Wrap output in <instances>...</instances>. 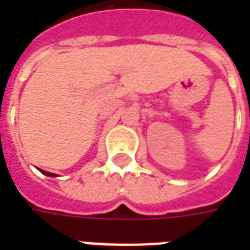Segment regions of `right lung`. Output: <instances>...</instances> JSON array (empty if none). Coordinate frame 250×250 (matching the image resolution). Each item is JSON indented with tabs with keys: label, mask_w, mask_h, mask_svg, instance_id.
Wrapping results in <instances>:
<instances>
[{
	"label": "right lung",
	"mask_w": 250,
	"mask_h": 250,
	"mask_svg": "<svg viewBox=\"0 0 250 250\" xmlns=\"http://www.w3.org/2000/svg\"><path fill=\"white\" fill-rule=\"evenodd\" d=\"M40 171L42 174H45V175H48V177H56V174H52V173H49V171H44V170H40Z\"/></svg>",
	"instance_id": "right-lung-1"
}]
</instances>
